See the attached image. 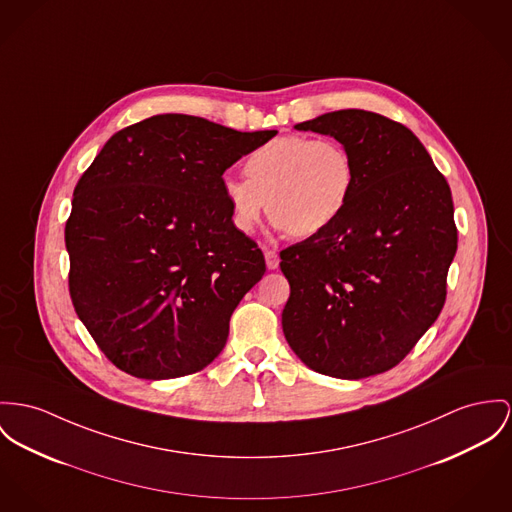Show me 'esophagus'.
Returning <instances> with one entry per match:
<instances>
[{
  "label": "esophagus",
  "mask_w": 512,
  "mask_h": 512,
  "mask_svg": "<svg viewBox=\"0 0 512 512\" xmlns=\"http://www.w3.org/2000/svg\"><path fill=\"white\" fill-rule=\"evenodd\" d=\"M265 261H267V269H269V271H275L276 267H278V255H276V251L267 249V251H265Z\"/></svg>",
  "instance_id": "esophagus-1"
}]
</instances>
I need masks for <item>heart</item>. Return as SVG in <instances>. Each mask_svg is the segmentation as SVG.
<instances>
[{"label": "heart", "instance_id": "1", "mask_svg": "<svg viewBox=\"0 0 512 512\" xmlns=\"http://www.w3.org/2000/svg\"><path fill=\"white\" fill-rule=\"evenodd\" d=\"M245 175L222 179L232 224L243 234L259 224L269 206L278 230L317 236L341 218L356 185L353 158L341 142L298 134L253 150L245 159Z\"/></svg>", "mask_w": 512, "mask_h": 512}]
</instances>
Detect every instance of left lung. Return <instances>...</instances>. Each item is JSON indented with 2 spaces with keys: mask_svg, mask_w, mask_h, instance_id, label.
<instances>
[{
  "mask_svg": "<svg viewBox=\"0 0 512 512\" xmlns=\"http://www.w3.org/2000/svg\"><path fill=\"white\" fill-rule=\"evenodd\" d=\"M341 142L356 185L341 218L280 253L290 282L282 331L315 372L360 380L405 358L440 314L458 232L446 179L419 138L345 109L300 122Z\"/></svg>",
  "mask_w": 512,
  "mask_h": 512,
  "instance_id": "left-lung-1",
  "label": "left lung"
}]
</instances>
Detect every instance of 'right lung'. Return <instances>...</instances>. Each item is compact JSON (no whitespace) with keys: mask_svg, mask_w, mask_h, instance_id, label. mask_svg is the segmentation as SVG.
Returning a JSON list of instances; mask_svg holds the SVG:
<instances>
[{"mask_svg":"<svg viewBox=\"0 0 512 512\" xmlns=\"http://www.w3.org/2000/svg\"><path fill=\"white\" fill-rule=\"evenodd\" d=\"M273 136L156 115L111 136L81 175L66 222L70 296L126 374L187 376L226 347L230 317L267 267L232 224L222 175Z\"/></svg>","mask_w":512,"mask_h":512,"instance_id":"obj_1","label":"right lung"}]
</instances>
